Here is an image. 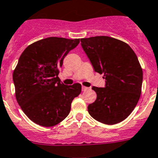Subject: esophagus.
Wrapping results in <instances>:
<instances>
[{"label":"esophagus","instance_id":"obj_1","mask_svg":"<svg viewBox=\"0 0 158 158\" xmlns=\"http://www.w3.org/2000/svg\"><path fill=\"white\" fill-rule=\"evenodd\" d=\"M88 89H89V87H86V86H82V90L83 92H85V91H87V90Z\"/></svg>","mask_w":158,"mask_h":158}]
</instances>
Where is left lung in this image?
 Masks as SVG:
<instances>
[{
    "label": "left lung",
    "mask_w": 158,
    "mask_h": 158,
    "mask_svg": "<svg viewBox=\"0 0 158 158\" xmlns=\"http://www.w3.org/2000/svg\"><path fill=\"white\" fill-rule=\"evenodd\" d=\"M81 45L95 72L103 74L106 85L93 86L96 99L88 106L90 116L108 125L123 121L132 113L141 94L143 70L127 43L108 36L81 38Z\"/></svg>",
    "instance_id": "1"
}]
</instances>
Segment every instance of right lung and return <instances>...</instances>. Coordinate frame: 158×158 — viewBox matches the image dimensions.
<instances>
[{"mask_svg":"<svg viewBox=\"0 0 158 158\" xmlns=\"http://www.w3.org/2000/svg\"><path fill=\"white\" fill-rule=\"evenodd\" d=\"M79 39L49 37L28 45L14 70L15 96L26 116L36 124L53 127L66 118L82 85H64L59 78L63 59Z\"/></svg>","mask_w":158,"mask_h":158,"instance_id":"add662e5","label":"right lung"}]
</instances>
